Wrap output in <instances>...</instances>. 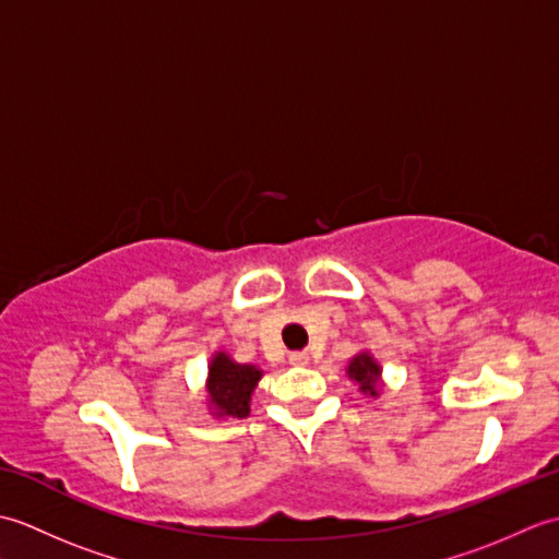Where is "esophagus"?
Segmentation results:
<instances>
[{"label": "esophagus", "instance_id": "obj_1", "mask_svg": "<svg viewBox=\"0 0 559 559\" xmlns=\"http://www.w3.org/2000/svg\"><path fill=\"white\" fill-rule=\"evenodd\" d=\"M288 360H290V365H295V367H302V365L310 362V355H307L305 350H295V353L288 355Z\"/></svg>", "mask_w": 559, "mask_h": 559}]
</instances>
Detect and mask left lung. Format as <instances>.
Returning <instances> with one entry per match:
<instances>
[{
	"mask_svg": "<svg viewBox=\"0 0 559 559\" xmlns=\"http://www.w3.org/2000/svg\"><path fill=\"white\" fill-rule=\"evenodd\" d=\"M348 377L353 379V382H358L362 394H370V396H379V386H382V367L377 365V360L372 358L370 353L362 350L355 355V358L348 362L346 367Z\"/></svg>",
	"mask_w": 559,
	"mask_h": 559,
	"instance_id": "1",
	"label": "left lung"
}]
</instances>
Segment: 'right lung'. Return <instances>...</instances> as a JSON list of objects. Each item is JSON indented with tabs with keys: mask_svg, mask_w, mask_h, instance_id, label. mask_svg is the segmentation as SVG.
Listing matches in <instances>:
<instances>
[{
	"mask_svg": "<svg viewBox=\"0 0 559 559\" xmlns=\"http://www.w3.org/2000/svg\"><path fill=\"white\" fill-rule=\"evenodd\" d=\"M261 372L257 365L235 362L228 353L218 350L209 365V411L216 418H247L252 391L257 389Z\"/></svg>",
	"mask_w": 559,
	"mask_h": 559,
	"instance_id": "1",
	"label": "right lung"
}]
</instances>
